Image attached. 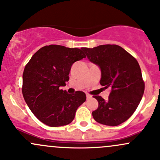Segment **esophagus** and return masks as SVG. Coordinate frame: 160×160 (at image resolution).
I'll use <instances>...</instances> for the list:
<instances>
[{
  "label": "esophagus",
  "instance_id": "obj_1",
  "mask_svg": "<svg viewBox=\"0 0 160 160\" xmlns=\"http://www.w3.org/2000/svg\"><path fill=\"white\" fill-rule=\"evenodd\" d=\"M86 96H87V99H90V98H92L91 95H90V94H87Z\"/></svg>",
  "mask_w": 160,
  "mask_h": 160
}]
</instances>
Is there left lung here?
<instances>
[{
  "label": "left lung",
  "mask_w": 160,
  "mask_h": 160,
  "mask_svg": "<svg viewBox=\"0 0 160 160\" xmlns=\"http://www.w3.org/2000/svg\"><path fill=\"white\" fill-rule=\"evenodd\" d=\"M88 59L101 72L100 83L110 88L108 100L93 96L98 108L92 112L98 123L116 126L123 123L138 108L145 90L141 69L136 59L117 45L83 48Z\"/></svg>",
  "instance_id": "8db88e82"
}]
</instances>
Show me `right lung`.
I'll list each match as a JSON object with an SVG mask.
<instances>
[{
  "mask_svg": "<svg viewBox=\"0 0 160 160\" xmlns=\"http://www.w3.org/2000/svg\"><path fill=\"white\" fill-rule=\"evenodd\" d=\"M86 57L81 49L49 45L31 58L24 70L22 93L35 117L50 127L72 122L77 108L85 102L86 94H73L60 89L69 80L72 64Z\"/></svg>",
  "mask_w": 160,
  "mask_h": 160,
  "instance_id": "right-lung-1",
  "label": "right lung"
}]
</instances>
